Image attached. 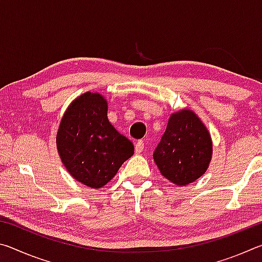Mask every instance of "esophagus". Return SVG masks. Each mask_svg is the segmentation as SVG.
<instances>
[{
  "label": "esophagus",
  "mask_w": 262,
  "mask_h": 262,
  "mask_svg": "<svg viewBox=\"0 0 262 262\" xmlns=\"http://www.w3.org/2000/svg\"><path fill=\"white\" fill-rule=\"evenodd\" d=\"M144 149V142L143 141H137L135 143V152L136 154H140L143 151Z\"/></svg>",
  "instance_id": "1"
}]
</instances>
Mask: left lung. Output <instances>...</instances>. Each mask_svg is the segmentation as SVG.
<instances>
[{
	"mask_svg": "<svg viewBox=\"0 0 262 262\" xmlns=\"http://www.w3.org/2000/svg\"><path fill=\"white\" fill-rule=\"evenodd\" d=\"M211 154L209 132L193 111L186 108L168 119L166 130L154 152V161L167 180L186 186L207 171Z\"/></svg>",
	"mask_w": 262,
	"mask_h": 262,
	"instance_id": "obj_1",
	"label": "left lung"
}]
</instances>
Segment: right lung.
Segmentation results:
<instances>
[{"label": "right lung", "mask_w": 262, "mask_h": 262, "mask_svg": "<svg viewBox=\"0 0 262 262\" xmlns=\"http://www.w3.org/2000/svg\"><path fill=\"white\" fill-rule=\"evenodd\" d=\"M56 148L73 178L91 188L107 184L134 154L132 142L111 125L107 101L97 92H85L69 105Z\"/></svg>", "instance_id": "1"}]
</instances>
